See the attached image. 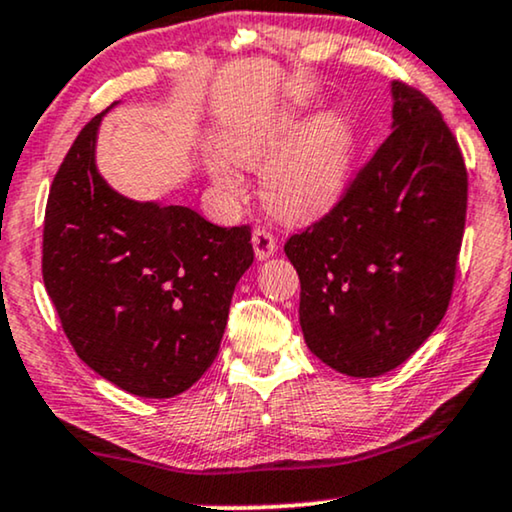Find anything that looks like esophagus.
<instances>
[{
	"label": "esophagus",
	"mask_w": 512,
	"mask_h": 512,
	"mask_svg": "<svg viewBox=\"0 0 512 512\" xmlns=\"http://www.w3.org/2000/svg\"><path fill=\"white\" fill-rule=\"evenodd\" d=\"M251 244H254V254L258 261H265V258L277 254V237L265 228L254 230V235H251Z\"/></svg>",
	"instance_id": "obj_1"
}]
</instances>
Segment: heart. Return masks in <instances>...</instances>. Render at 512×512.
<instances>
[{
    "mask_svg": "<svg viewBox=\"0 0 512 512\" xmlns=\"http://www.w3.org/2000/svg\"><path fill=\"white\" fill-rule=\"evenodd\" d=\"M354 149V125L342 114H321L312 123L307 116H282L237 132L226 144L233 163L265 172L263 198L286 219L314 216L340 198L352 174ZM209 174L221 193L242 195V177L226 160L214 158Z\"/></svg>",
    "mask_w": 512,
    "mask_h": 512,
    "instance_id": "obj_1",
    "label": "heart"
}]
</instances>
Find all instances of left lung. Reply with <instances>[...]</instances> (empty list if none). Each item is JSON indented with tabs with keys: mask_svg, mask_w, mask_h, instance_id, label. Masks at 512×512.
I'll list each match as a JSON object with an SVG mask.
<instances>
[{
	"mask_svg": "<svg viewBox=\"0 0 512 512\" xmlns=\"http://www.w3.org/2000/svg\"><path fill=\"white\" fill-rule=\"evenodd\" d=\"M391 97V135L338 205L284 244L307 347L349 377L389 373L436 331L464 237L457 139L419 90L394 81Z\"/></svg>",
	"mask_w": 512,
	"mask_h": 512,
	"instance_id": "1",
	"label": "left lung"
}]
</instances>
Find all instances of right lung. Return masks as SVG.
Returning a JSON list of instances; mask_svg holds the SVG:
<instances>
[{
    "label": "right lung",
    "instance_id": "right-lung-1",
    "mask_svg": "<svg viewBox=\"0 0 512 512\" xmlns=\"http://www.w3.org/2000/svg\"><path fill=\"white\" fill-rule=\"evenodd\" d=\"M102 114L74 139L48 193L41 272L62 331L97 375L172 398L212 366L251 228L116 193L95 165Z\"/></svg>",
    "mask_w": 512,
    "mask_h": 512
}]
</instances>
